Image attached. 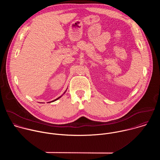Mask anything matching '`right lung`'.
Segmentation results:
<instances>
[{
    "mask_svg": "<svg viewBox=\"0 0 160 160\" xmlns=\"http://www.w3.org/2000/svg\"><path fill=\"white\" fill-rule=\"evenodd\" d=\"M66 90H67V89H66ZM66 90H65V92H64V93H63V94H62V95H63V94H65V92H66ZM62 95H61V96H59V98H57V99H54V100H53V101H51V102H54V101H57V100H58V99H59V98H61V97H62Z\"/></svg>",
    "mask_w": 160,
    "mask_h": 160,
    "instance_id": "obj_1",
    "label": "right lung"
}]
</instances>
